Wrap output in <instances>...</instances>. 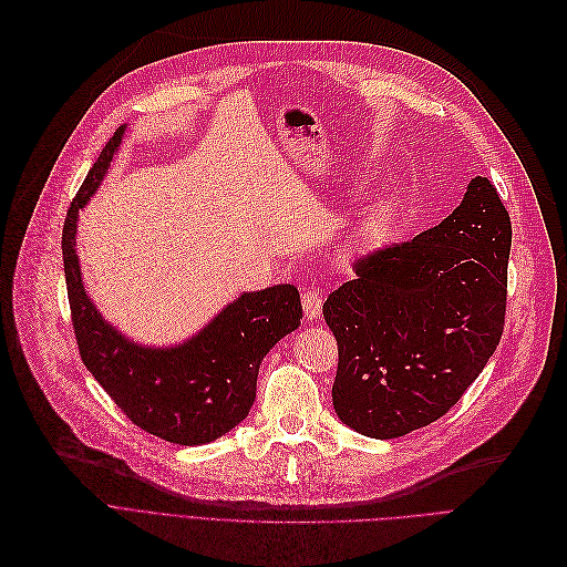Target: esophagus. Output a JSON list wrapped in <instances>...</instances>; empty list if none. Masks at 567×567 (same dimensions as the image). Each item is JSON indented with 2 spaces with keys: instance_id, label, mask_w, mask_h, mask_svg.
<instances>
[{
  "instance_id": "1",
  "label": "esophagus",
  "mask_w": 567,
  "mask_h": 567,
  "mask_svg": "<svg viewBox=\"0 0 567 567\" xmlns=\"http://www.w3.org/2000/svg\"><path fill=\"white\" fill-rule=\"evenodd\" d=\"M302 307H305V316L309 320L320 318V313H322V292L316 290V288L305 290L302 292Z\"/></svg>"
}]
</instances>
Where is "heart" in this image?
<instances>
[{"mask_svg":"<svg viewBox=\"0 0 567 567\" xmlns=\"http://www.w3.org/2000/svg\"><path fill=\"white\" fill-rule=\"evenodd\" d=\"M392 217H394V205L392 200L383 198L379 203L369 205V209L364 212V217L358 226V233H355V241L360 247H373L379 245V241L388 235L390 230V224H392Z\"/></svg>","mask_w":567,"mask_h":567,"instance_id":"1","label":"heart"}]
</instances>
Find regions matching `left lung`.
I'll list each match as a JSON object with an SVG mask.
<instances>
[{
  "label": "left lung",
  "instance_id": "obj_1",
  "mask_svg": "<svg viewBox=\"0 0 567 567\" xmlns=\"http://www.w3.org/2000/svg\"><path fill=\"white\" fill-rule=\"evenodd\" d=\"M509 214L487 177L417 237L355 260L322 316L339 346L332 403L371 439L443 417L489 362L505 326Z\"/></svg>",
  "mask_w": 567,
  "mask_h": 567
}]
</instances>
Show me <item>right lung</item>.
Returning <instances> with one entry per match:
<instances>
[{"instance_id":"obj_1","label":"right lung","mask_w":567,"mask_h":567,"mask_svg":"<svg viewBox=\"0 0 567 567\" xmlns=\"http://www.w3.org/2000/svg\"><path fill=\"white\" fill-rule=\"evenodd\" d=\"M124 128L105 143L75 194L64 230V277L73 332L90 373L122 413L147 434L177 445H203L245 420L256 399L262 358L279 339L300 328V292L290 284L239 295L192 339L171 348L128 341L87 298L75 254L78 209L105 177Z\"/></svg>"}]
</instances>
